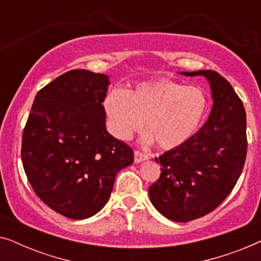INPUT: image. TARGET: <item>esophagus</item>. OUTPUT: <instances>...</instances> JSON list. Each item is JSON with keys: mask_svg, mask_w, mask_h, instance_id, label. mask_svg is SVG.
<instances>
[{"mask_svg": "<svg viewBox=\"0 0 261 261\" xmlns=\"http://www.w3.org/2000/svg\"><path fill=\"white\" fill-rule=\"evenodd\" d=\"M149 158V154H147V153H144V152H140V151H134V160L135 163H141L144 162V160L148 159Z\"/></svg>", "mask_w": 261, "mask_h": 261, "instance_id": "1", "label": "esophagus"}]
</instances>
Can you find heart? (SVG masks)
<instances>
[{
	"instance_id": "heart-1",
	"label": "heart",
	"mask_w": 261,
	"mask_h": 261,
	"mask_svg": "<svg viewBox=\"0 0 261 261\" xmlns=\"http://www.w3.org/2000/svg\"><path fill=\"white\" fill-rule=\"evenodd\" d=\"M103 108L116 138L128 140L145 121L146 140L172 149L194 137L205 119L209 101L201 88L160 80L138 84L128 92L113 89L105 96Z\"/></svg>"
}]
</instances>
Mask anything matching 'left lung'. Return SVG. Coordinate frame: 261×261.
I'll return each instance as SVG.
<instances>
[{"label": "left lung", "mask_w": 261, "mask_h": 261, "mask_svg": "<svg viewBox=\"0 0 261 261\" xmlns=\"http://www.w3.org/2000/svg\"><path fill=\"white\" fill-rule=\"evenodd\" d=\"M181 73L209 81L213 109L197 134L155 158L162 173L148 192L160 214L189 222L215 210L233 190L245 165L247 135L245 107L226 78L212 70Z\"/></svg>", "instance_id": "left-lung-1"}]
</instances>
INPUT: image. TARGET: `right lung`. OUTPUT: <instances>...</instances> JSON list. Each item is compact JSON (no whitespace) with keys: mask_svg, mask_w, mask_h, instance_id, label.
I'll return each instance as SVG.
<instances>
[{"mask_svg":"<svg viewBox=\"0 0 261 261\" xmlns=\"http://www.w3.org/2000/svg\"><path fill=\"white\" fill-rule=\"evenodd\" d=\"M108 77L71 70L35 96L22 134L21 159L35 194L72 220L101 210L133 149L106 129Z\"/></svg>","mask_w":261,"mask_h":261,"instance_id":"right-lung-1","label":"right lung"}]
</instances>
